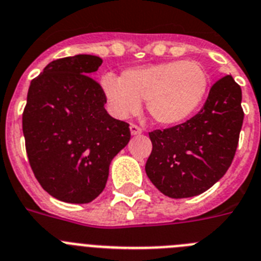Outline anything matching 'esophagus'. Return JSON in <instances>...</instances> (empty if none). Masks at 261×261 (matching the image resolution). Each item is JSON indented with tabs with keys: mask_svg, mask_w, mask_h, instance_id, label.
Masks as SVG:
<instances>
[{
	"mask_svg": "<svg viewBox=\"0 0 261 261\" xmlns=\"http://www.w3.org/2000/svg\"><path fill=\"white\" fill-rule=\"evenodd\" d=\"M130 131H131V135H139V134H142V128L138 126V124H134L131 123L130 124Z\"/></svg>",
	"mask_w": 261,
	"mask_h": 261,
	"instance_id": "1",
	"label": "esophagus"
}]
</instances>
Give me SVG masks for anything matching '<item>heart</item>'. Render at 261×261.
<instances>
[{"mask_svg":"<svg viewBox=\"0 0 261 261\" xmlns=\"http://www.w3.org/2000/svg\"><path fill=\"white\" fill-rule=\"evenodd\" d=\"M101 88L113 113L124 118L137 113L140 101L163 126H176L189 119L202 105L209 88V74L198 62L171 60L122 72L121 79L108 73Z\"/></svg>","mask_w":261,"mask_h":261,"instance_id":"obj_1","label":"heart"}]
</instances>
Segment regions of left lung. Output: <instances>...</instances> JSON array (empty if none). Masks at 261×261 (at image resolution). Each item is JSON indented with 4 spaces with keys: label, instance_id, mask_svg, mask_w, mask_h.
I'll return each mask as SVG.
<instances>
[{
    "label": "left lung",
    "instance_id": "8db88e82",
    "mask_svg": "<svg viewBox=\"0 0 261 261\" xmlns=\"http://www.w3.org/2000/svg\"><path fill=\"white\" fill-rule=\"evenodd\" d=\"M242 89L231 74L212 87L203 108L187 122L148 134L152 151L146 173L163 194L188 198L223 177L243 124Z\"/></svg>",
    "mask_w": 261,
    "mask_h": 261
}]
</instances>
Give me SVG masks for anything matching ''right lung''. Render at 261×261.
<instances>
[{
	"label": "right lung",
	"instance_id": "right-lung-1",
	"mask_svg": "<svg viewBox=\"0 0 261 261\" xmlns=\"http://www.w3.org/2000/svg\"><path fill=\"white\" fill-rule=\"evenodd\" d=\"M93 55L49 63L30 84L22 115L26 152L36 180L52 197L88 203L101 194L113 158L131 138L128 123L110 117L92 74Z\"/></svg>",
	"mask_w": 261,
	"mask_h": 261
}]
</instances>
